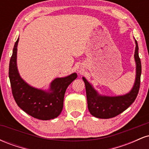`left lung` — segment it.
<instances>
[{
	"label": "left lung",
	"instance_id": "8db88e82",
	"mask_svg": "<svg viewBox=\"0 0 149 149\" xmlns=\"http://www.w3.org/2000/svg\"><path fill=\"white\" fill-rule=\"evenodd\" d=\"M135 44L136 47L134 56L136 63V77L134 85L128 93L115 97L101 95L86 78L83 77L85 85L89 111L95 117L102 119L113 118L123 112L134 102L139 92L141 73V61L138 53L139 47L136 40Z\"/></svg>",
	"mask_w": 149,
	"mask_h": 149
}]
</instances>
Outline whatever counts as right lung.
Instances as JSON below:
<instances>
[{"label":"right lung","mask_w":149,"mask_h":149,"mask_svg":"<svg viewBox=\"0 0 149 149\" xmlns=\"http://www.w3.org/2000/svg\"><path fill=\"white\" fill-rule=\"evenodd\" d=\"M18 42L19 38L14 45L9 66V78L15 102L20 109L35 118L42 120L55 118L62 111L66 88L77 78V73L55 78L49 85L48 90L31 86L22 79L18 71Z\"/></svg>","instance_id":"add662e5"}]
</instances>
